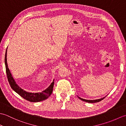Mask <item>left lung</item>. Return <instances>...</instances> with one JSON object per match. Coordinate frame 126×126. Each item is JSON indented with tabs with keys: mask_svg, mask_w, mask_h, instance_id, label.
Returning a JSON list of instances; mask_svg holds the SVG:
<instances>
[{
	"mask_svg": "<svg viewBox=\"0 0 126 126\" xmlns=\"http://www.w3.org/2000/svg\"><path fill=\"white\" fill-rule=\"evenodd\" d=\"M79 98L80 99V100H81L82 101H85V102H88V103H95V102H100L101 101V100H103V99L105 98V97H103V98H100V99H97V100H85V99H83V98H82L81 97H79Z\"/></svg>",
	"mask_w": 126,
	"mask_h": 126,
	"instance_id": "1",
	"label": "left lung"
}]
</instances>
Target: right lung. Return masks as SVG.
<instances>
[{
    "label": "right lung",
    "mask_w": 126,
    "mask_h": 126,
    "mask_svg": "<svg viewBox=\"0 0 126 126\" xmlns=\"http://www.w3.org/2000/svg\"><path fill=\"white\" fill-rule=\"evenodd\" d=\"M7 49L6 51L5 55V68H6V72L7 75V77L8 79V81L9 82L11 87L12 89L18 94L20 96H22L25 100H28L30 102H37L42 101L46 100L51 94L53 90V84H54V80L50 85V86L45 90L43 91L41 93H32L26 92L24 90L22 89L20 87H19L16 83L15 79H13L12 75L10 73V71L8 68L7 63Z\"/></svg>",
    "instance_id": "right-lung-1"
}]
</instances>
